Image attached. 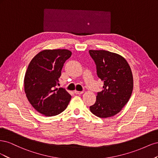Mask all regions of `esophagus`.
<instances>
[{
    "mask_svg": "<svg viewBox=\"0 0 158 158\" xmlns=\"http://www.w3.org/2000/svg\"><path fill=\"white\" fill-rule=\"evenodd\" d=\"M74 93H75L76 94H77V95H80V94H83V92H79V91L75 90V91H74Z\"/></svg>",
    "mask_w": 158,
    "mask_h": 158,
    "instance_id": "1",
    "label": "esophagus"
}]
</instances>
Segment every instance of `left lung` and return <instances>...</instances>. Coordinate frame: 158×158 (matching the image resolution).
Masks as SVG:
<instances>
[{
	"label": "left lung",
	"mask_w": 158,
	"mask_h": 158,
	"mask_svg": "<svg viewBox=\"0 0 158 158\" xmlns=\"http://www.w3.org/2000/svg\"><path fill=\"white\" fill-rule=\"evenodd\" d=\"M96 64L97 75L103 81V89L98 92L90 111L100 118L120 112L130 99L133 89L131 69L121 55L106 50H89Z\"/></svg>",
	"instance_id": "left-lung-1"
}]
</instances>
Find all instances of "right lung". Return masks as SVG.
Here are the masks:
<instances>
[{"mask_svg":"<svg viewBox=\"0 0 158 158\" xmlns=\"http://www.w3.org/2000/svg\"><path fill=\"white\" fill-rule=\"evenodd\" d=\"M72 55L67 49H45L30 63L24 77V91L37 111L46 117L55 116L67 107L71 95L59 85L65 61Z\"/></svg>","mask_w":158,"mask_h":158,"instance_id":"obj_1","label":"right lung"}]
</instances>
